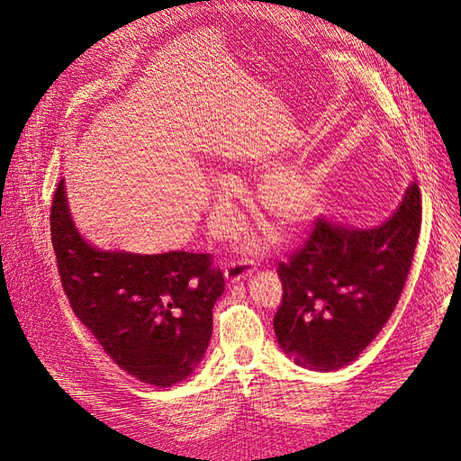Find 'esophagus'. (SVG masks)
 I'll return each mask as SVG.
<instances>
[{
	"mask_svg": "<svg viewBox=\"0 0 461 461\" xmlns=\"http://www.w3.org/2000/svg\"><path fill=\"white\" fill-rule=\"evenodd\" d=\"M252 270V264L249 262V260H231V262H228V266H226V270H224V276H226V279H228V284H235V281H240V279H243L245 276H249Z\"/></svg>",
	"mask_w": 461,
	"mask_h": 461,
	"instance_id": "34e87169",
	"label": "esophagus"
}]
</instances>
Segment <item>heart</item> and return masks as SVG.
<instances>
[{
    "instance_id": "1",
    "label": "heart",
    "mask_w": 461,
    "mask_h": 461,
    "mask_svg": "<svg viewBox=\"0 0 461 461\" xmlns=\"http://www.w3.org/2000/svg\"><path fill=\"white\" fill-rule=\"evenodd\" d=\"M231 185L218 184V203L231 199ZM258 199L264 211L285 226H299L316 211L318 189L310 177L291 167H279L264 174L258 185Z\"/></svg>"
}]
</instances>
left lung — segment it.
<instances>
[{
	"label": "left lung",
	"mask_w": 461,
	"mask_h": 461,
	"mask_svg": "<svg viewBox=\"0 0 461 461\" xmlns=\"http://www.w3.org/2000/svg\"><path fill=\"white\" fill-rule=\"evenodd\" d=\"M421 230V193L411 182L375 230L318 218L277 274L284 301L274 316L279 347L316 371L350 364L389 321L402 294Z\"/></svg>",
	"instance_id": "1"
}]
</instances>
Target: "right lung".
I'll list each match as a JSON object with an SVG mask.
<instances>
[{
	"instance_id": "add662e5",
	"label": "right lung",
	"mask_w": 461,
	"mask_h": 461,
	"mask_svg": "<svg viewBox=\"0 0 461 461\" xmlns=\"http://www.w3.org/2000/svg\"><path fill=\"white\" fill-rule=\"evenodd\" d=\"M61 285L77 318L128 375L155 387L185 379L209 347L224 274L209 252L97 250L74 228L63 182L50 214Z\"/></svg>"
}]
</instances>
